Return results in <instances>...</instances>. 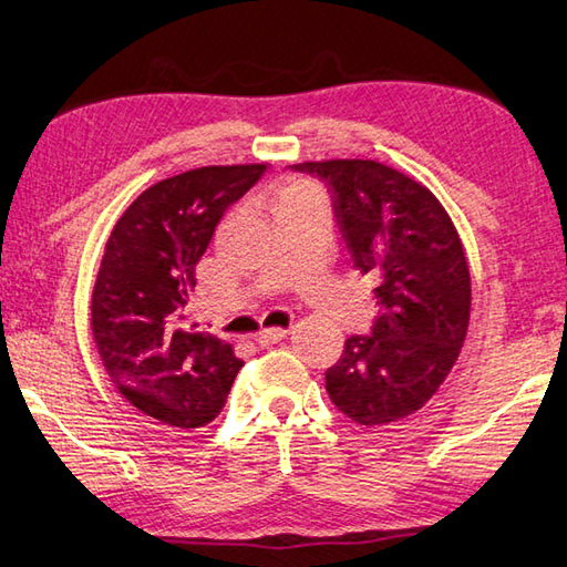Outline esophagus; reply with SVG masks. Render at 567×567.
I'll use <instances>...</instances> for the list:
<instances>
[{
  "mask_svg": "<svg viewBox=\"0 0 567 567\" xmlns=\"http://www.w3.org/2000/svg\"><path fill=\"white\" fill-rule=\"evenodd\" d=\"M287 337V329L285 327H272V329H260V332L255 334V342L260 347H270V344H277L282 342V339Z\"/></svg>",
  "mask_w": 567,
  "mask_h": 567,
  "instance_id": "1",
  "label": "esophagus"
}]
</instances>
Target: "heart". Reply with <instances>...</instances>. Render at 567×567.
<instances>
[{"label": "heart", "mask_w": 567, "mask_h": 567, "mask_svg": "<svg viewBox=\"0 0 567 567\" xmlns=\"http://www.w3.org/2000/svg\"><path fill=\"white\" fill-rule=\"evenodd\" d=\"M310 203H319V193L312 188L310 183L295 181V183H287V185H282V188L275 190L270 208H272V213H280V210L297 208V205H310Z\"/></svg>", "instance_id": "obj_1"}]
</instances>
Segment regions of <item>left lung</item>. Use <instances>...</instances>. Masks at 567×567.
Wrapping results in <instances>:
<instances>
[{
  "mask_svg": "<svg viewBox=\"0 0 567 567\" xmlns=\"http://www.w3.org/2000/svg\"><path fill=\"white\" fill-rule=\"evenodd\" d=\"M292 171L327 185L339 235L379 305L324 372L332 404L362 426L414 414L456 364L471 317L458 233L434 193L377 161H307Z\"/></svg>",
  "mask_w": 567,
  "mask_h": 567,
  "instance_id": "obj_1",
  "label": "left lung"
}]
</instances>
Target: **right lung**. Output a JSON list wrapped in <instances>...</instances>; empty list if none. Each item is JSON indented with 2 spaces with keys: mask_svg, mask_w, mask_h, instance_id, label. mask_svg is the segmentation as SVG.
Listing matches in <instances>:
<instances>
[{
  "mask_svg": "<svg viewBox=\"0 0 567 567\" xmlns=\"http://www.w3.org/2000/svg\"><path fill=\"white\" fill-rule=\"evenodd\" d=\"M265 168L185 171L143 190L113 225L91 295V334L113 386L161 424H210L240 372L230 344L185 324V305L225 210Z\"/></svg>",
  "mask_w": 567,
  "mask_h": 567,
  "instance_id": "1",
  "label": "right lung"
}]
</instances>
